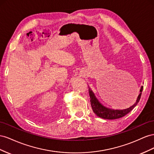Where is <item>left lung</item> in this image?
<instances>
[{"label":"left lung","instance_id":"left-lung-1","mask_svg":"<svg viewBox=\"0 0 154 154\" xmlns=\"http://www.w3.org/2000/svg\"><path fill=\"white\" fill-rule=\"evenodd\" d=\"M88 88L89 95L90 97V103L92 109H93L94 112L97 116H98L100 118H103L104 119H116L122 117L126 116V114H128L139 103L143 89V86L140 87V94L137 97L136 102L132 105V106L123 109H114L104 106V105L100 103L99 102V100L97 99V98L96 97L94 91H92V90L89 86Z\"/></svg>","mask_w":154,"mask_h":154}]
</instances>
